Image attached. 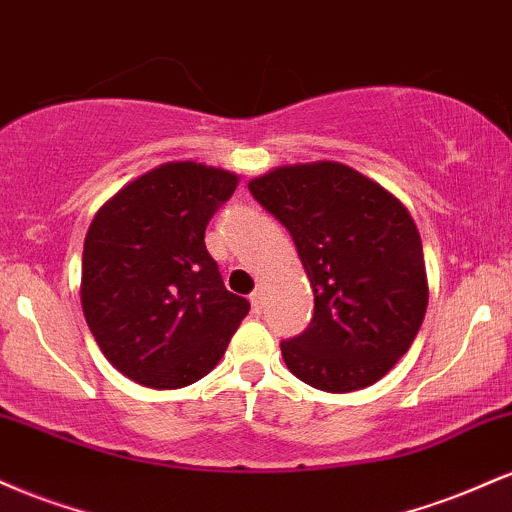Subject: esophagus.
Listing matches in <instances>:
<instances>
[{
	"label": "esophagus",
	"instance_id": "obj_1",
	"mask_svg": "<svg viewBox=\"0 0 512 512\" xmlns=\"http://www.w3.org/2000/svg\"><path fill=\"white\" fill-rule=\"evenodd\" d=\"M250 303H252V310H255V313H260L262 305H264V293H262V289H255V291L250 293Z\"/></svg>",
	"mask_w": 512,
	"mask_h": 512
}]
</instances>
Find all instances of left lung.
<instances>
[{
  "label": "left lung",
  "instance_id": "8db88e82",
  "mask_svg": "<svg viewBox=\"0 0 512 512\" xmlns=\"http://www.w3.org/2000/svg\"><path fill=\"white\" fill-rule=\"evenodd\" d=\"M296 243L315 313L281 342L298 380L325 392L378 383L424 322L428 281L416 223L383 185L344 163L281 166L248 182Z\"/></svg>",
  "mask_w": 512,
  "mask_h": 512
}]
</instances>
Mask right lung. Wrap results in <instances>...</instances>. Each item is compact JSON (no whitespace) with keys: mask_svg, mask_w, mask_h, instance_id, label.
Here are the masks:
<instances>
[{"mask_svg":"<svg viewBox=\"0 0 512 512\" xmlns=\"http://www.w3.org/2000/svg\"><path fill=\"white\" fill-rule=\"evenodd\" d=\"M238 175L163 163L122 187L88 226L81 308L103 356L134 383L178 390L221 361L250 303L207 252L211 216Z\"/></svg>","mask_w":512,"mask_h":512,"instance_id":"1","label":"right lung"}]
</instances>
